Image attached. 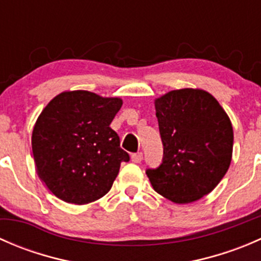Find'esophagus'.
<instances>
[{
    "instance_id": "34e87169",
    "label": "esophagus",
    "mask_w": 261,
    "mask_h": 261,
    "mask_svg": "<svg viewBox=\"0 0 261 261\" xmlns=\"http://www.w3.org/2000/svg\"><path fill=\"white\" fill-rule=\"evenodd\" d=\"M131 160L134 163H140L143 160V152H135V154L131 155Z\"/></svg>"
}]
</instances>
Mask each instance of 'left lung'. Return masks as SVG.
<instances>
[{
    "label": "left lung",
    "mask_w": 261,
    "mask_h": 261,
    "mask_svg": "<svg viewBox=\"0 0 261 261\" xmlns=\"http://www.w3.org/2000/svg\"><path fill=\"white\" fill-rule=\"evenodd\" d=\"M163 162L146 175L155 192L175 203L198 201L225 177L232 158L233 130L217 99L184 88L155 99Z\"/></svg>",
    "instance_id": "obj_1"
}]
</instances>
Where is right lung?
Segmentation results:
<instances>
[{"label":"right lung","instance_id":"obj_1","mask_svg":"<svg viewBox=\"0 0 261 261\" xmlns=\"http://www.w3.org/2000/svg\"><path fill=\"white\" fill-rule=\"evenodd\" d=\"M122 99L88 91L63 92L36 120L31 146L36 172L62 201L86 204L111 189L130 156L110 127Z\"/></svg>","mask_w":261,"mask_h":261}]
</instances>
